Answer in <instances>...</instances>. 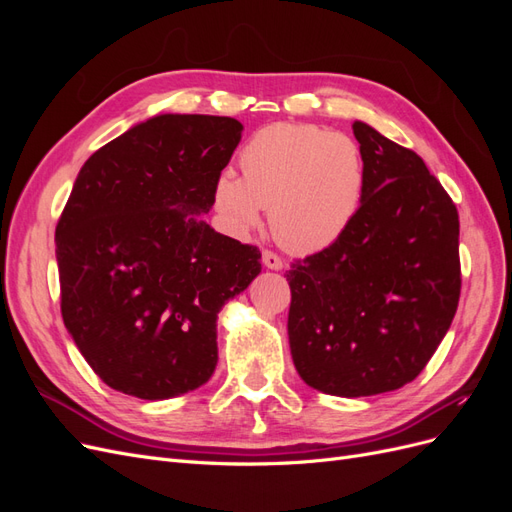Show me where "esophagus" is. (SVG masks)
Returning a JSON list of instances; mask_svg holds the SVG:
<instances>
[{
  "instance_id": "obj_1",
  "label": "esophagus",
  "mask_w": 512,
  "mask_h": 512,
  "mask_svg": "<svg viewBox=\"0 0 512 512\" xmlns=\"http://www.w3.org/2000/svg\"><path fill=\"white\" fill-rule=\"evenodd\" d=\"M262 265H265V267H269V269H275V271H280V269L284 267V262H282V258H280V256H277V254H273V252L265 250V252H262Z\"/></svg>"
}]
</instances>
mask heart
Returning a JSON list of instances; mask_svg holds the SVG:
<instances>
[{
	"instance_id": "b5f03b06",
	"label": "heart",
	"mask_w": 512,
	"mask_h": 512,
	"mask_svg": "<svg viewBox=\"0 0 512 512\" xmlns=\"http://www.w3.org/2000/svg\"><path fill=\"white\" fill-rule=\"evenodd\" d=\"M241 177L222 170L213 205L235 235L260 224L269 207L275 241L314 254L346 235L365 198L367 173L350 136L312 123H273L239 151Z\"/></svg>"
}]
</instances>
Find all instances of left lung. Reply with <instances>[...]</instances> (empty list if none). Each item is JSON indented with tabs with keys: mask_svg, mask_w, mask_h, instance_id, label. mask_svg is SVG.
I'll return each mask as SVG.
<instances>
[{
	"mask_svg": "<svg viewBox=\"0 0 512 512\" xmlns=\"http://www.w3.org/2000/svg\"><path fill=\"white\" fill-rule=\"evenodd\" d=\"M367 188L346 235L292 262L288 339L305 384L367 397L412 382L440 346L461 292L459 213L412 149L363 121Z\"/></svg>",
	"mask_w": 512,
	"mask_h": 512,
	"instance_id": "1",
	"label": "left lung"
}]
</instances>
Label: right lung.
I'll return each instance as SVG.
<instances>
[{
	"instance_id": "1",
	"label": "right lung",
	"mask_w": 512,
	"mask_h": 512,
	"mask_svg": "<svg viewBox=\"0 0 512 512\" xmlns=\"http://www.w3.org/2000/svg\"><path fill=\"white\" fill-rule=\"evenodd\" d=\"M232 117L158 115L100 147L55 228L61 316L111 389L168 399L218 365L215 320L260 273L256 245L200 215L241 141Z\"/></svg>"
}]
</instances>
